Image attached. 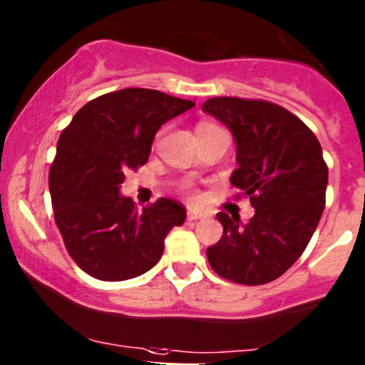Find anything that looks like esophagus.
<instances>
[{
	"label": "esophagus",
	"mask_w": 365,
	"mask_h": 365,
	"mask_svg": "<svg viewBox=\"0 0 365 365\" xmlns=\"http://www.w3.org/2000/svg\"><path fill=\"white\" fill-rule=\"evenodd\" d=\"M204 216H206V215H204L202 211L192 210V207L189 211H187V218H189V220H201V218H204Z\"/></svg>",
	"instance_id": "obj_1"
}]
</instances>
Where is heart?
<instances>
[{
    "label": "heart",
    "instance_id": "obj_1",
    "mask_svg": "<svg viewBox=\"0 0 365 365\" xmlns=\"http://www.w3.org/2000/svg\"><path fill=\"white\" fill-rule=\"evenodd\" d=\"M189 187H190V185H189V183H185V189H189Z\"/></svg>",
    "mask_w": 365,
    "mask_h": 365
}]
</instances>
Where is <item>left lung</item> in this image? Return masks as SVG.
Masks as SVG:
<instances>
[{
  "label": "left lung",
  "mask_w": 365,
  "mask_h": 365,
  "mask_svg": "<svg viewBox=\"0 0 365 365\" xmlns=\"http://www.w3.org/2000/svg\"><path fill=\"white\" fill-rule=\"evenodd\" d=\"M230 130L237 168L230 183L247 195L255 216L218 213L223 235L206 250L220 277L246 286L275 280L310 242L326 206L322 147L302 119L265 100L215 97L202 103Z\"/></svg>",
  "instance_id": "1"
}]
</instances>
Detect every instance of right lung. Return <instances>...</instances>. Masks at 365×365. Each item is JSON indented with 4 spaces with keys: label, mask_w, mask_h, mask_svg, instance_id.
<instances>
[{
    "label": "right lung",
    "mask_w": 365,
    "mask_h": 365,
    "mask_svg": "<svg viewBox=\"0 0 365 365\" xmlns=\"http://www.w3.org/2000/svg\"><path fill=\"white\" fill-rule=\"evenodd\" d=\"M192 107L158 90L126 88L88 102L62 131L48 180L51 204L67 251L88 275L118 282L145 274L171 228L185 222V207L171 199L137 211L121 183L147 163L159 128Z\"/></svg>",
    "instance_id": "1"
}]
</instances>
